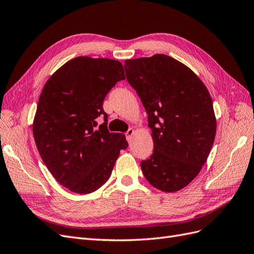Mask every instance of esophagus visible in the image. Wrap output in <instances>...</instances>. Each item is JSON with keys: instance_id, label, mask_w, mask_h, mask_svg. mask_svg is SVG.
<instances>
[{"instance_id": "obj_1", "label": "esophagus", "mask_w": 254, "mask_h": 254, "mask_svg": "<svg viewBox=\"0 0 254 254\" xmlns=\"http://www.w3.org/2000/svg\"><path fill=\"white\" fill-rule=\"evenodd\" d=\"M133 132H134V130H133L132 128H129V129L127 130V131L125 132V135H126L127 139H129V137L133 134Z\"/></svg>"}]
</instances>
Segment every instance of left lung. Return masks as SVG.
<instances>
[{"label": "left lung", "mask_w": 254, "mask_h": 254, "mask_svg": "<svg viewBox=\"0 0 254 254\" xmlns=\"http://www.w3.org/2000/svg\"><path fill=\"white\" fill-rule=\"evenodd\" d=\"M124 67L152 132L153 151L141 162L143 175L160 190H179L200 172L214 143L209 91L188 66L162 54L126 60Z\"/></svg>", "instance_id": "obj_1"}]
</instances>
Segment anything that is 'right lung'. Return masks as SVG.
<instances>
[{
    "label": "right lung",
    "instance_id": "obj_1",
    "mask_svg": "<svg viewBox=\"0 0 254 254\" xmlns=\"http://www.w3.org/2000/svg\"><path fill=\"white\" fill-rule=\"evenodd\" d=\"M125 79L118 60L76 57L54 73L38 102L33 132L41 159L61 186L77 194L98 190L110 178L128 143L111 133L103 109L106 95ZM102 115L104 123L96 127Z\"/></svg>",
    "mask_w": 254,
    "mask_h": 254
}]
</instances>
